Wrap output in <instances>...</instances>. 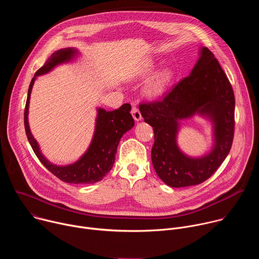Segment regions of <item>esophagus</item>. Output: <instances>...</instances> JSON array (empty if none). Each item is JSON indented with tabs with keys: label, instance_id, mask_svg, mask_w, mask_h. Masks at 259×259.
Returning a JSON list of instances; mask_svg holds the SVG:
<instances>
[{
	"label": "esophagus",
	"instance_id": "obj_1",
	"mask_svg": "<svg viewBox=\"0 0 259 259\" xmlns=\"http://www.w3.org/2000/svg\"><path fill=\"white\" fill-rule=\"evenodd\" d=\"M131 114H132V116H133L134 120H135V121H137V122H138V121H140V120L142 119L141 114H140V110H139V108H138L136 105H132Z\"/></svg>",
	"mask_w": 259,
	"mask_h": 259
}]
</instances>
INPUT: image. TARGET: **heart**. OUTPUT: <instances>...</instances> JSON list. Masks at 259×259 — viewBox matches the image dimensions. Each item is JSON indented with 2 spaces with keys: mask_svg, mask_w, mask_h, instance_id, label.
<instances>
[{
  "mask_svg": "<svg viewBox=\"0 0 259 259\" xmlns=\"http://www.w3.org/2000/svg\"><path fill=\"white\" fill-rule=\"evenodd\" d=\"M154 68H155V63L153 61L146 62L137 71V77L139 78L146 77L154 70ZM172 78H173V71L170 68H164L158 71L156 75L149 82H147L144 88V93L150 97H156L161 95L167 88Z\"/></svg>",
  "mask_w": 259,
  "mask_h": 259,
  "instance_id": "1",
  "label": "heart"
}]
</instances>
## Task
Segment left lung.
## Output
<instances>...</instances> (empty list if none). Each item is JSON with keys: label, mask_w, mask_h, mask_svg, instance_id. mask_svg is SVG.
<instances>
[{"label": "left lung", "mask_w": 259, "mask_h": 259, "mask_svg": "<svg viewBox=\"0 0 259 259\" xmlns=\"http://www.w3.org/2000/svg\"><path fill=\"white\" fill-rule=\"evenodd\" d=\"M144 122L154 128L152 162L158 176L172 188L197 186L207 180L229 155L235 131V95L214 54L201 48L191 75L161 100L139 104ZM195 113L207 115L214 127V146L201 158L184 155L176 142L179 122Z\"/></svg>", "instance_id": "8db88e82"}]
</instances>
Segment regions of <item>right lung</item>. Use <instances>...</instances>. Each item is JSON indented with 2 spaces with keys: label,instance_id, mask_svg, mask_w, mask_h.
<instances>
[{
  "label": "right lung",
  "instance_id": "obj_1",
  "mask_svg": "<svg viewBox=\"0 0 259 259\" xmlns=\"http://www.w3.org/2000/svg\"><path fill=\"white\" fill-rule=\"evenodd\" d=\"M76 55L77 50L73 48L60 49L55 51L45 64L36 70L27 92L24 109V128L35 156L53 175L67 183L92 184L101 180L113 168L120 139L134 126V120L130 114L131 105L129 103H125L120 108L112 112H106L103 108H98L95 132L89 149L79 161L67 166L53 165L42 155L38 142L30 133L27 121L30 92L35 78L47 73L60 63L71 60Z\"/></svg>",
  "mask_w": 259,
  "mask_h": 259
}]
</instances>
